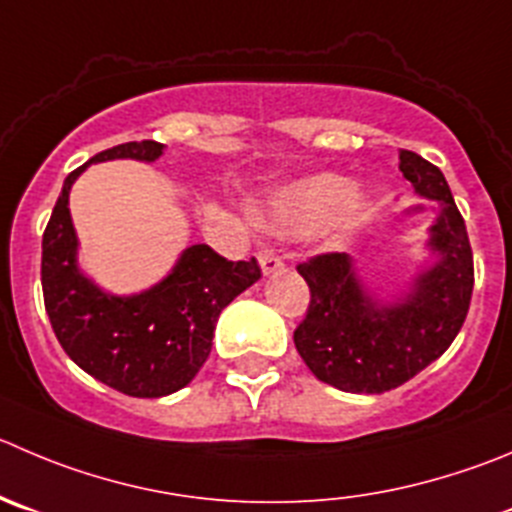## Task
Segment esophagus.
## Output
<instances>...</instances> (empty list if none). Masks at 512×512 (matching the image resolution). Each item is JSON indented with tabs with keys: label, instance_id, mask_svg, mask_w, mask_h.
I'll list each match as a JSON object with an SVG mask.
<instances>
[{
	"label": "esophagus",
	"instance_id": "esophagus-1",
	"mask_svg": "<svg viewBox=\"0 0 512 512\" xmlns=\"http://www.w3.org/2000/svg\"><path fill=\"white\" fill-rule=\"evenodd\" d=\"M259 264H261V271H264V276H271L276 274V271L284 269V261H281L274 251H261Z\"/></svg>",
	"mask_w": 512,
	"mask_h": 512
}]
</instances>
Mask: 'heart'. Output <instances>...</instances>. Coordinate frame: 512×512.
I'll return each mask as SVG.
<instances>
[{
	"label": "heart",
	"mask_w": 512,
	"mask_h": 512,
	"mask_svg": "<svg viewBox=\"0 0 512 512\" xmlns=\"http://www.w3.org/2000/svg\"><path fill=\"white\" fill-rule=\"evenodd\" d=\"M357 196V183L347 175L316 173L271 191L256 216L266 228L286 236L321 231L334 221L342 228H352L367 211V201Z\"/></svg>",
	"instance_id": "heart-1"
}]
</instances>
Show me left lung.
<instances>
[{
  "label": "left lung",
  "instance_id": "left-lung-1",
  "mask_svg": "<svg viewBox=\"0 0 512 512\" xmlns=\"http://www.w3.org/2000/svg\"><path fill=\"white\" fill-rule=\"evenodd\" d=\"M399 170L417 196L440 206L427 228L430 261L412 274L405 291L379 294L359 276L349 253L299 264L311 301L294 332L296 352L319 382L342 392L379 394L405 384L445 354L470 309V238L445 175L412 150L399 153Z\"/></svg>",
  "mask_w": 512,
  "mask_h": 512
}]
</instances>
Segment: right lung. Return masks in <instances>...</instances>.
I'll list each match as a JSON object with an SVG mask.
<instances>
[{
  "mask_svg": "<svg viewBox=\"0 0 512 512\" xmlns=\"http://www.w3.org/2000/svg\"><path fill=\"white\" fill-rule=\"evenodd\" d=\"M165 145L123 143L92 155L65 178L42 236V294L57 342L90 377L130 397H165L186 387L211 354L221 311L261 279L259 261H226L206 243L188 246L173 269L138 294H113L80 269L70 191L87 165L155 163Z\"/></svg>",
  "mask_w": 512,
  "mask_h": 512,
  "instance_id": "add662e5",
  "label": "right lung"
}]
</instances>
